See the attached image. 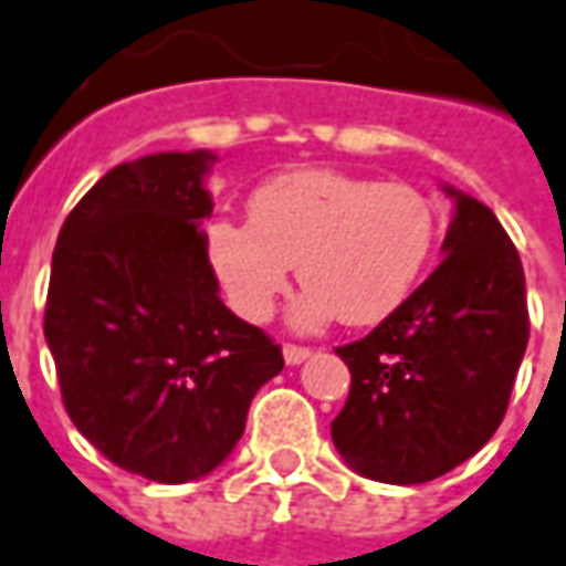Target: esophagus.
I'll list each match as a JSON object with an SVG mask.
<instances>
[{"mask_svg": "<svg viewBox=\"0 0 566 566\" xmlns=\"http://www.w3.org/2000/svg\"><path fill=\"white\" fill-rule=\"evenodd\" d=\"M310 355H312L310 346H294V343H287V346H284V361H287V365H303Z\"/></svg>", "mask_w": 566, "mask_h": 566, "instance_id": "obj_1", "label": "esophagus"}]
</instances>
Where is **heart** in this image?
Masks as SVG:
<instances>
[{"label":"heart","mask_w":566,"mask_h":566,"mask_svg":"<svg viewBox=\"0 0 566 566\" xmlns=\"http://www.w3.org/2000/svg\"><path fill=\"white\" fill-rule=\"evenodd\" d=\"M251 227L211 220L205 251L229 306L270 322L296 266V327L389 318L420 282L438 235L432 201L407 184L343 171L272 177L248 199Z\"/></svg>","instance_id":"heart-1"}]
</instances>
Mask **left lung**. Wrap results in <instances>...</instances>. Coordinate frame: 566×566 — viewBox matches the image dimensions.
I'll list each match as a JSON object with an SVG mask.
<instances>
[{
	"label": "left lung",
	"instance_id": "obj_1",
	"mask_svg": "<svg viewBox=\"0 0 566 566\" xmlns=\"http://www.w3.org/2000/svg\"><path fill=\"white\" fill-rule=\"evenodd\" d=\"M453 220L444 260L405 303L337 355L349 398L331 422L339 457L382 484L457 469L500 429L527 349L524 266L503 223L444 187Z\"/></svg>",
	"mask_w": 566,
	"mask_h": 566
}]
</instances>
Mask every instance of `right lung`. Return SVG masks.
Wrapping results in <instances>:
<instances>
[{"label":"right lung","mask_w":566,"mask_h":566,"mask_svg":"<svg viewBox=\"0 0 566 566\" xmlns=\"http://www.w3.org/2000/svg\"><path fill=\"white\" fill-rule=\"evenodd\" d=\"M214 156L156 153L82 196L51 256L45 339L76 429L159 484L214 472L282 346L220 300L201 223Z\"/></svg>","instance_id":"1"}]
</instances>
